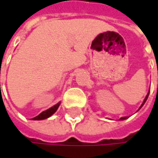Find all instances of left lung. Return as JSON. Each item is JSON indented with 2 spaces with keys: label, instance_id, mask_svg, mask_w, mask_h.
Instances as JSON below:
<instances>
[{
  "label": "left lung",
  "instance_id": "8db88e82",
  "mask_svg": "<svg viewBox=\"0 0 158 158\" xmlns=\"http://www.w3.org/2000/svg\"><path fill=\"white\" fill-rule=\"evenodd\" d=\"M148 95H149V94H147V95H146V97H145V99H144V101H143V102L142 106H143V104H144L145 101L147 100V98H148ZM142 106H141V107H142ZM141 107H140V108H141ZM124 119H126V117H122V118H121V120H124Z\"/></svg>",
  "mask_w": 158,
  "mask_h": 158
}]
</instances>
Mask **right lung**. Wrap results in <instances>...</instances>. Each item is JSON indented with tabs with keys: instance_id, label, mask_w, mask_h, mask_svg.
<instances>
[{
	"instance_id": "1",
	"label": "right lung",
	"mask_w": 158,
	"mask_h": 158,
	"mask_svg": "<svg viewBox=\"0 0 158 158\" xmlns=\"http://www.w3.org/2000/svg\"><path fill=\"white\" fill-rule=\"evenodd\" d=\"M59 105H60V102H58L57 104H56L55 106H53V107H51L50 109H48V110H45V111H43V112H41L39 115H37V116H35V117H34L33 118V120H44V119H47L48 117H50L52 114H54L56 110H57V108L59 107Z\"/></svg>"
}]
</instances>
